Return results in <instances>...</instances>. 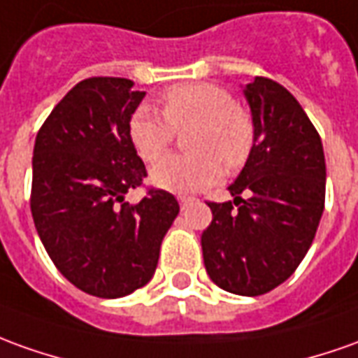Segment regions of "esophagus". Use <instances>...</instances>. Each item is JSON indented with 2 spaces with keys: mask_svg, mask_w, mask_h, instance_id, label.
<instances>
[{
  "mask_svg": "<svg viewBox=\"0 0 358 358\" xmlns=\"http://www.w3.org/2000/svg\"><path fill=\"white\" fill-rule=\"evenodd\" d=\"M193 203V199L191 196H179V204H181V208H187V204H191Z\"/></svg>",
  "mask_w": 358,
  "mask_h": 358,
  "instance_id": "obj_1",
  "label": "esophagus"
}]
</instances>
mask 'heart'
I'll return each mask as SVG.
<instances>
[{"instance_id":"obj_1","label":"heart","mask_w":358,"mask_h":358,"mask_svg":"<svg viewBox=\"0 0 358 358\" xmlns=\"http://www.w3.org/2000/svg\"><path fill=\"white\" fill-rule=\"evenodd\" d=\"M164 115L148 105L130 118V140L144 162H155L171 146L175 130L194 127L187 138L193 154L167 155L152 167V183L171 193H194L222 177V164L238 169L255 140L251 117L216 83H181L162 97Z\"/></svg>"}]
</instances>
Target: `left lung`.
<instances>
[{
	"label": "left lung",
	"instance_id": "1",
	"mask_svg": "<svg viewBox=\"0 0 358 358\" xmlns=\"http://www.w3.org/2000/svg\"><path fill=\"white\" fill-rule=\"evenodd\" d=\"M243 95L253 148L228 187L234 203H208L212 222L201 243L214 285L259 296L282 285L314 241L325 203V157L312 120L280 83L255 78Z\"/></svg>",
	"mask_w": 358,
	"mask_h": 358
}]
</instances>
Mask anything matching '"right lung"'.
<instances>
[{"label": "right lung", "mask_w": 358, "mask_h": 358, "mask_svg": "<svg viewBox=\"0 0 358 358\" xmlns=\"http://www.w3.org/2000/svg\"><path fill=\"white\" fill-rule=\"evenodd\" d=\"M144 95L127 78H87L52 108L34 142V226L56 268L91 296L148 285L179 214L162 189L124 203L148 175L128 130Z\"/></svg>", "instance_id": "add662e5"}]
</instances>
